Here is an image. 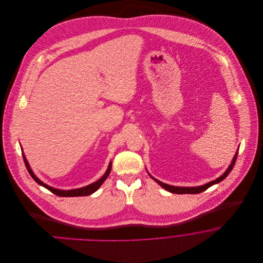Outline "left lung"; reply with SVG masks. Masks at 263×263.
Segmentation results:
<instances>
[{"label": "left lung", "instance_id": "8db88e82", "mask_svg": "<svg viewBox=\"0 0 263 263\" xmlns=\"http://www.w3.org/2000/svg\"><path fill=\"white\" fill-rule=\"evenodd\" d=\"M237 157H238V152L236 153V155H235V157H234V159H233V162L231 163L230 166L228 167V170L226 171L223 175H221L220 177H218L217 179L212 180V181H210V182H208V183H206V184H204V185H201V186H195V187L173 186V185L165 184V183H163L162 181H160V180L154 178L152 175H151V176H152V178H153L154 180H156L162 187L164 188L165 190H167V191H170V192H172V193H175V194H197V193H200L202 191H205L206 189H208V188L210 187V186H212L214 184L221 182L223 179H225L226 177L231 173V171L233 170V167H234V165H235V163H236V160H237Z\"/></svg>", "mask_w": 263, "mask_h": 263}]
</instances>
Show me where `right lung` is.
I'll list each match as a JSON object with an SVG mask.
<instances>
[{"mask_svg":"<svg viewBox=\"0 0 263 263\" xmlns=\"http://www.w3.org/2000/svg\"><path fill=\"white\" fill-rule=\"evenodd\" d=\"M23 158H24V161H25V166H26V168H27V171H28V173H29V175H31V177L37 182L39 185H41V186H43V187L46 188V189H48L49 191H51L52 193H54V194H56V195H58V196H61V197H75V196H87V195H89V194H91V193H93L95 191H97L99 188L100 187V185L104 182V180L107 178V176L109 175L110 174V171H111V165H112V163H109V165H108V168H107V171L105 172V174L102 175L101 177H100V179L98 180V181H96V182H93V183H91V184H89V185H87V186H85V187H81V188H77V189H71V190H61V189H56V188L51 187L49 185H47V184H45V183H43L39 178L36 177V175L33 174V172L31 171V168H30V166H29V164L27 163V161H26V159H25V155H23Z\"/></svg>","mask_w":263,"mask_h":263,"instance_id":"1","label":"right lung"}]
</instances>
